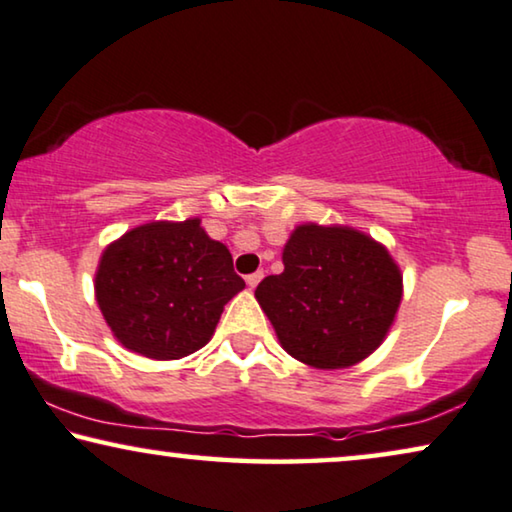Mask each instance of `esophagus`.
Returning a JSON list of instances; mask_svg holds the SVG:
<instances>
[{
	"mask_svg": "<svg viewBox=\"0 0 512 512\" xmlns=\"http://www.w3.org/2000/svg\"><path fill=\"white\" fill-rule=\"evenodd\" d=\"M262 278H264V271H255V273H250V276H246V283H248L250 290H255Z\"/></svg>",
	"mask_w": 512,
	"mask_h": 512,
	"instance_id": "34e87169",
	"label": "esophagus"
}]
</instances>
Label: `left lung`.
<instances>
[{"label":"left lung","instance_id":"left-lung-1","mask_svg":"<svg viewBox=\"0 0 512 512\" xmlns=\"http://www.w3.org/2000/svg\"><path fill=\"white\" fill-rule=\"evenodd\" d=\"M283 264L255 299L287 355L334 371L380 348L403 297V273L383 243L348 225L304 222L292 229Z\"/></svg>","mask_w":512,"mask_h":512}]
</instances>
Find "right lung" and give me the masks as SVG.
Masks as SVG:
<instances>
[{
  "label": "right lung",
  "instance_id": "right-lung-1",
  "mask_svg": "<svg viewBox=\"0 0 512 512\" xmlns=\"http://www.w3.org/2000/svg\"><path fill=\"white\" fill-rule=\"evenodd\" d=\"M243 287L232 253L199 218L129 229L104 248L95 271V297L115 341L157 362L204 348Z\"/></svg>",
  "mask_w": 512,
  "mask_h": 512
}]
</instances>
